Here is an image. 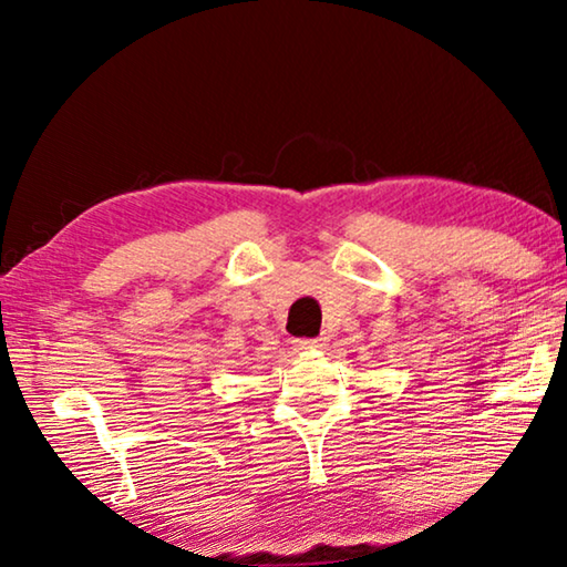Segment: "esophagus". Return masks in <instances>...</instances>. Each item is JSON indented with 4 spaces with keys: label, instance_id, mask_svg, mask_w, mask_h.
I'll return each mask as SVG.
<instances>
[{
    "label": "esophagus",
    "instance_id": "1",
    "mask_svg": "<svg viewBox=\"0 0 567 567\" xmlns=\"http://www.w3.org/2000/svg\"><path fill=\"white\" fill-rule=\"evenodd\" d=\"M291 347L296 352L319 350V347H324V339H291Z\"/></svg>",
    "mask_w": 567,
    "mask_h": 567
}]
</instances>
